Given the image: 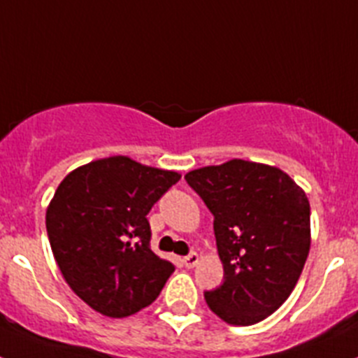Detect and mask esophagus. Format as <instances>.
<instances>
[{"label": "esophagus", "instance_id": "obj_1", "mask_svg": "<svg viewBox=\"0 0 358 358\" xmlns=\"http://www.w3.org/2000/svg\"><path fill=\"white\" fill-rule=\"evenodd\" d=\"M199 260H201V258H199L197 252H189L188 256H185V258H182V264H185V267L192 268L199 264Z\"/></svg>", "mask_w": 358, "mask_h": 358}]
</instances>
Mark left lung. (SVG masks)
<instances>
[{
	"mask_svg": "<svg viewBox=\"0 0 358 358\" xmlns=\"http://www.w3.org/2000/svg\"><path fill=\"white\" fill-rule=\"evenodd\" d=\"M213 213L224 267L218 289L204 294L211 312L249 327L276 312L296 287L310 251V202L289 173L231 159L185 176Z\"/></svg>",
	"mask_w": 358,
	"mask_h": 358,
	"instance_id": "1",
	"label": "left lung"
}]
</instances>
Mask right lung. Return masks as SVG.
I'll return each instance as SVG.
<instances>
[{
	"label": "right lung",
	"instance_id": "1",
	"mask_svg": "<svg viewBox=\"0 0 358 358\" xmlns=\"http://www.w3.org/2000/svg\"><path fill=\"white\" fill-rule=\"evenodd\" d=\"M181 179L127 156L82 164L62 179L46 231L69 289L98 314L127 317L150 305L173 264L150 249L148 211Z\"/></svg>",
	"mask_w": 358,
	"mask_h": 358
}]
</instances>
